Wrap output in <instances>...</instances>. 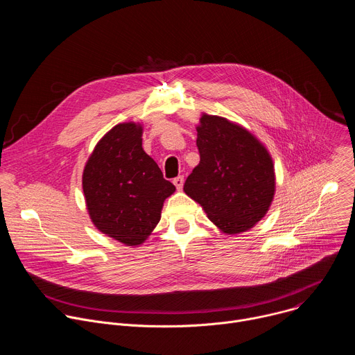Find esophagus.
Masks as SVG:
<instances>
[{"label": "esophagus", "instance_id": "34e87169", "mask_svg": "<svg viewBox=\"0 0 355 355\" xmlns=\"http://www.w3.org/2000/svg\"><path fill=\"white\" fill-rule=\"evenodd\" d=\"M173 182H174L175 188L180 191V189H182V187H184V177H182V175H178V177H175Z\"/></svg>", "mask_w": 355, "mask_h": 355}]
</instances>
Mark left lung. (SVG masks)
Masks as SVG:
<instances>
[{"label":"left lung","instance_id":"left-lung-1","mask_svg":"<svg viewBox=\"0 0 355 355\" xmlns=\"http://www.w3.org/2000/svg\"><path fill=\"white\" fill-rule=\"evenodd\" d=\"M200 162L184 191L223 233L237 234L260 222L274 199L275 173L264 144L226 118L202 114L196 128Z\"/></svg>","mask_w":355,"mask_h":355}]
</instances>
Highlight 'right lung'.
Here are the masks:
<instances>
[{
  "label": "right lung",
  "instance_id": "right-lung-1",
  "mask_svg": "<svg viewBox=\"0 0 355 355\" xmlns=\"http://www.w3.org/2000/svg\"><path fill=\"white\" fill-rule=\"evenodd\" d=\"M143 128L119 123L101 139L83 173L89 218L104 234L126 244H141L162 218L166 198L175 187L141 147Z\"/></svg>",
  "mask_w": 355,
  "mask_h": 355
}]
</instances>
